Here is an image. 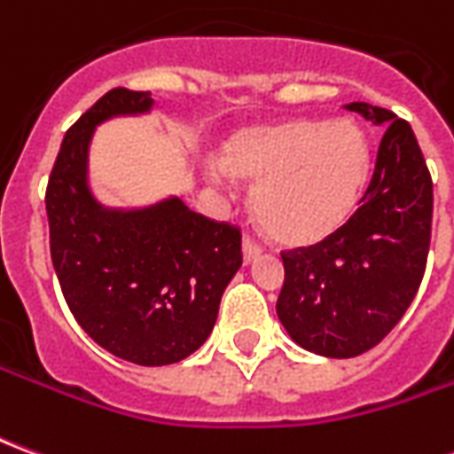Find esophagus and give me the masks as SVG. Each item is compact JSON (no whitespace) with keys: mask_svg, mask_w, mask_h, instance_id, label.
I'll return each mask as SVG.
<instances>
[{"mask_svg":"<svg viewBox=\"0 0 454 454\" xmlns=\"http://www.w3.org/2000/svg\"><path fill=\"white\" fill-rule=\"evenodd\" d=\"M260 255H262V246L257 243L255 238H243V257H246V262H253V260Z\"/></svg>","mask_w":454,"mask_h":454,"instance_id":"1","label":"esophagus"}]
</instances>
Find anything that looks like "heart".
<instances>
[{
  "label": "heart",
  "mask_w": 454,
  "mask_h": 454,
  "mask_svg": "<svg viewBox=\"0 0 454 454\" xmlns=\"http://www.w3.org/2000/svg\"><path fill=\"white\" fill-rule=\"evenodd\" d=\"M236 177L255 184L257 221L285 246H314L345 223L370 175V145L350 121H286L240 133L226 150ZM226 168L208 179L231 187Z\"/></svg>",
  "instance_id": "obj_1"
}]
</instances>
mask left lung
<instances>
[{"label":"left lung","instance_id":"1","mask_svg":"<svg viewBox=\"0 0 454 454\" xmlns=\"http://www.w3.org/2000/svg\"><path fill=\"white\" fill-rule=\"evenodd\" d=\"M345 109L384 126L360 207L314 246L282 250L277 316L301 348L355 357L387 338L419 292L433 223V179L409 121L364 102Z\"/></svg>","mask_w":454,"mask_h":454}]
</instances>
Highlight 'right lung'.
<instances>
[{"mask_svg": "<svg viewBox=\"0 0 454 454\" xmlns=\"http://www.w3.org/2000/svg\"><path fill=\"white\" fill-rule=\"evenodd\" d=\"M150 92L116 87L67 129L45 189L51 260L74 321L104 350L143 367L189 357L216 324L243 265L240 228L179 199L145 211H106L87 189L94 126L148 112Z\"/></svg>", "mask_w": 454, "mask_h": 454, "instance_id": "obj_1", "label": "right lung"}]
</instances>
